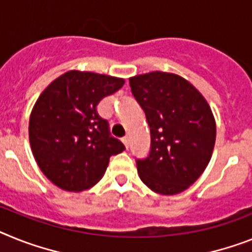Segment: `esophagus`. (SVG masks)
I'll return each instance as SVG.
<instances>
[{
	"mask_svg": "<svg viewBox=\"0 0 252 252\" xmlns=\"http://www.w3.org/2000/svg\"><path fill=\"white\" fill-rule=\"evenodd\" d=\"M122 141H123V143H124V146H126V149H128V147H129V138L126 136V137H123Z\"/></svg>",
	"mask_w": 252,
	"mask_h": 252,
	"instance_id": "esophagus-1",
	"label": "esophagus"
}]
</instances>
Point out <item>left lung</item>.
<instances>
[{
    "label": "left lung",
    "mask_w": 252,
    "mask_h": 252,
    "mask_svg": "<svg viewBox=\"0 0 252 252\" xmlns=\"http://www.w3.org/2000/svg\"><path fill=\"white\" fill-rule=\"evenodd\" d=\"M129 84L151 132L150 155L137 160L139 178L156 193H181L210 161L217 138L213 111L196 87L177 74H139Z\"/></svg>",
    "instance_id": "1"
}]
</instances>
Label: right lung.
<instances>
[{
    "label": "right lung",
    "instance_id": "add662e5",
    "mask_svg": "<svg viewBox=\"0 0 252 252\" xmlns=\"http://www.w3.org/2000/svg\"><path fill=\"white\" fill-rule=\"evenodd\" d=\"M126 80L106 74L70 70L51 82L29 118V142L38 166L55 186L82 192L102 178L110 156L126 149L110 136L97 114L102 98Z\"/></svg>",
    "mask_w": 252,
    "mask_h": 252
}]
</instances>
